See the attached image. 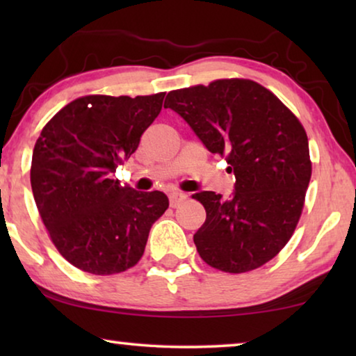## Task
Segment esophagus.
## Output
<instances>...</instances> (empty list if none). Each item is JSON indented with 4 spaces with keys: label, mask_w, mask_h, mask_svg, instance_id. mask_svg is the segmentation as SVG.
<instances>
[{
    "label": "esophagus",
    "mask_w": 356,
    "mask_h": 356,
    "mask_svg": "<svg viewBox=\"0 0 356 356\" xmlns=\"http://www.w3.org/2000/svg\"><path fill=\"white\" fill-rule=\"evenodd\" d=\"M186 200V195L182 191H174L170 195V204L171 207H179L180 204H182L184 201Z\"/></svg>",
    "instance_id": "1"
}]
</instances>
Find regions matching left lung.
Here are the masks:
<instances>
[{"mask_svg":"<svg viewBox=\"0 0 356 356\" xmlns=\"http://www.w3.org/2000/svg\"><path fill=\"white\" fill-rule=\"evenodd\" d=\"M165 108L180 114L236 176L229 200L193 195L206 209L195 234L201 259L226 273L262 267L291 240L305 206L312 163L298 118L276 95L246 78L176 89Z\"/></svg>","mask_w":356,"mask_h":356,"instance_id":"1","label":"left lung"}]
</instances>
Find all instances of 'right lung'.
Returning a JSON list of instances; mask_svg holds the SVG:
<instances>
[{"label": "right lung", "mask_w": 356, "mask_h": 356, "mask_svg": "<svg viewBox=\"0 0 356 356\" xmlns=\"http://www.w3.org/2000/svg\"><path fill=\"white\" fill-rule=\"evenodd\" d=\"M165 92L84 95L53 116L35 141L31 188L53 245L92 275L138 264L149 231L170 206L165 193H141L111 179L161 111Z\"/></svg>", "instance_id": "obj_1"}]
</instances>
